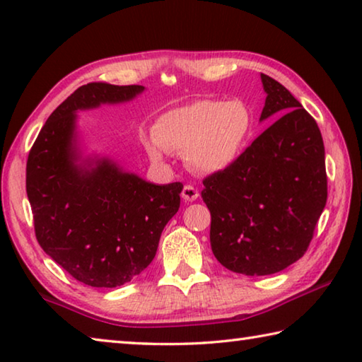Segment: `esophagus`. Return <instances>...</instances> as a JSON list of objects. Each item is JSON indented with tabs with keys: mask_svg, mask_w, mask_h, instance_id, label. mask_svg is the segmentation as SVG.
Instances as JSON below:
<instances>
[{
	"mask_svg": "<svg viewBox=\"0 0 362 362\" xmlns=\"http://www.w3.org/2000/svg\"><path fill=\"white\" fill-rule=\"evenodd\" d=\"M198 196H199V192H198V189H196L194 187H192V185H185V187H183V189H182V198L185 199V201H188V203H192V201L198 199Z\"/></svg>",
	"mask_w": 362,
	"mask_h": 362,
	"instance_id": "1",
	"label": "esophagus"
}]
</instances>
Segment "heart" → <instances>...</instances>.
<instances>
[{"label": "heart", "mask_w": 362, "mask_h": 362, "mask_svg": "<svg viewBox=\"0 0 362 362\" xmlns=\"http://www.w3.org/2000/svg\"><path fill=\"white\" fill-rule=\"evenodd\" d=\"M252 129V113L244 102L196 100L159 116L145 146L155 161L168 151L185 153L196 173L217 174L238 161Z\"/></svg>", "instance_id": "b5f03b06"}]
</instances>
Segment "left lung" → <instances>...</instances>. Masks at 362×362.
Wrapping results in <instances>:
<instances>
[{
    "label": "left lung",
    "mask_w": 362,
    "mask_h": 362,
    "mask_svg": "<svg viewBox=\"0 0 362 362\" xmlns=\"http://www.w3.org/2000/svg\"><path fill=\"white\" fill-rule=\"evenodd\" d=\"M267 93L260 121H274L238 161L204 179L211 247L225 268L246 276L283 272L303 257L327 201L321 131L276 79L260 73Z\"/></svg>",
    "instance_id": "1"
}]
</instances>
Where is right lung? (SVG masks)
<instances>
[{"label":"right lung","mask_w":362,"mask_h":362,"mask_svg":"<svg viewBox=\"0 0 362 362\" xmlns=\"http://www.w3.org/2000/svg\"><path fill=\"white\" fill-rule=\"evenodd\" d=\"M144 86L89 83L54 110L27 161V196L42 250L79 283L118 287L155 259L180 207V182L155 185L113 159L83 158L76 112L129 102Z\"/></svg>","instance_id":"obj_1"}]
</instances>
